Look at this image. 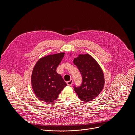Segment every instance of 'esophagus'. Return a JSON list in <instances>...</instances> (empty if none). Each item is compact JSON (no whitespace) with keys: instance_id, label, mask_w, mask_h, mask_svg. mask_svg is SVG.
I'll return each instance as SVG.
<instances>
[{"instance_id":"esophagus-1","label":"esophagus","mask_w":135,"mask_h":135,"mask_svg":"<svg viewBox=\"0 0 135 135\" xmlns=\"http://www.w3.org/2000/svg\"><path fill=\"white\" fill-rule=\"evenodd\" d=\"M73 81L72 79H71V80H69V81H67V84L68 85L70 86V85H71L73 84Z\"/></svg>"}]
</instances>
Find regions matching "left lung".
Listing matches in <instances>:
<instances>
[{
  "mask_svg": "<svg viewBox=\"0 0 135 135\" xmlns=\"http://www.w3.org/2000/svg\"><path fill=\"white\" fill-rule=\"evenodd\" d=\"M73 62L79 69L83 79L82 85L78 88L74 86V90L80 100L86 103L91 102L98 97L104 88L103 71L89 54H79Z\"/></svg>",
  "mask_w": 135,
  "mask_h": 135,
  "instance_id": "obj_1",
  "label": "left lung"
}]
</instances>
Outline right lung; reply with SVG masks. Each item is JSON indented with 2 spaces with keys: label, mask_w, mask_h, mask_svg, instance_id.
Masks as SVG:
<instances>
[{
  "label": "right lung",
  "mask_w": 135,
  "mask_h": 135,
  "mask_svg": "<svg viewBox=\"0 0 135 135\" xmlns=\"http://www.w3.org/2000/svg\"><path fill=\"white\" fill-rule=\"evenodd\" d=\"M65 55L64 52L47 55L37 61L33 68L31 83L32 90L40 100L52 103L67 86L56 68Z\"/></svg>",
  "instance_id": "right-lung-1"
}]
</instances>
